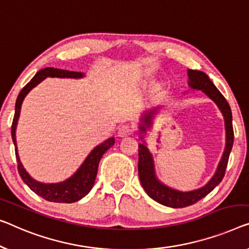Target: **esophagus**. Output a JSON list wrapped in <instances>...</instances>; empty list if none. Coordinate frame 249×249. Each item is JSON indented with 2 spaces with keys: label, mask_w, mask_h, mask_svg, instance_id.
Returning <instances> with one entry per match:
<instances>
[{
  "label": "esophagus",
  "mask_w": 249,
  "mask_h": 249,
  "mask_svg": "<svg viewBox=\"0 0 249 249\" xmlns=\"http://www.w3.org/2000/svg\"><path fill=\"white\" fill-rule=\"evenodd\" d=\"M133 132H134V128H133L132 125L124 124V125L120 126L117 134L120 137H125V136H128V135L133 134Z\"/></svg>",
  "instance_id": "1"
}]
</instances>
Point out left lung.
I'll use <instances>...</instances> for the list:
<instances>
[{
	"instance_id": "left-lung-1",
	"label": "left lung",
	"mask_w": 249,
	"mask_h": 249,
	"mask_svg": "<svg viewBox=\"0 0 249 249\" xmlns=\"http://www.w3.org/2000/svg\"><path fill=\"white\" fill-rule=\"evenodd\" d=\"M188 77H189V86L192 89L201 90L209 97L211 101L220 109V112L224 116L225 120V128H226V146L224 154H222L221 160L218 164L217 171L213 174V177L209 180V182L203 185V187L196 189V190L182 192L176 189H172L162 183L160 180H158L155 176L154 170V161L152 153L148 151L145 144V141L143 140V136L140 135V139L143 141L139 145V178L141 184L144 188L146 194L151 196L155 201L161 203L163 206L171 207V208H183L194 205L198 202L199 200L210 194L218 184L224 179L226 168L228 164V159L233 144V129H232V115L231 109L229 106L228 102L222 96L221 92L218 90L217 87L214 86L210 78L208 77L205 72L200 70H192L188 69ZM157 113V108L153 110H148L143 115L141 118L140 124V132H146V128H150L152 125V118L153 115Z\"/></svg>"
}]
</instances>
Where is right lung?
Listing matches in <instances>:
<instances>
[{
    "instance_id": "1",
    "label": "right lung",
    "mask_w": 249,
    "mask_h": 249,
    "mask_svg": "<svg viewBox=\"0 0 249 249\" xmlns=\"http://www.w3.org/2000/svg\"><path fill=\"white\" fill-rule=\"evenodd\" d=\"M85 76L84 72L78 71H69V70L57 69V68H43L39 70L36 73V76L30 80L25 86L22 88V90L18 94L16 103V113H14L12 127H11V135L16 146V157L18 161V170L20 174L21 179L23 182L31 189V190L43 199L48 200L51 202H60V203H71L76 202L85 196L88 195V192L91 190L92 185L95 183L96 176H97L98 164L101 161L104 153L112 147L115 143L114 137L106 140L105 142L96 146L90 153H89L86 160L84 161L80 168L72 174L69 179H67L64 182L59 183H41L36 181L33 178L30 177V174L25 171V169L22 165L18 158V146H17V139H16V129L18 125V117H20L21 105L25 96L28 92L35 88L36 85L41 83L47 77H58V78H83Z\"/></svg>"
}]
</instances>
